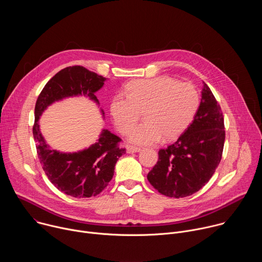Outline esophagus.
<instances>
[{
	"label": "esophagus",
	"mask_w": 262,
	"mask_h": 262,
	"mask_svg": "<svg viewBox=\"0 0 262 262\" xmlns=\"http://www.w3.org/2000/svg\"><path fill=\"white\" fill-rule=\"evenodd\" d=\"M141 148L138 147H134V146H127L126 147V152L127 154H136V152H140Z\"/></svg>",
	"instance_id": "1"
}]
</instances>
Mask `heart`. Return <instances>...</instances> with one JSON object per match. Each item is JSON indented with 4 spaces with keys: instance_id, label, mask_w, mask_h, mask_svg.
<instances>
[{
    "instance_id": "obj_1",
    "label": "heart",
    "mask_w": 262,
    "mask_h": 262,
    "mask_svg": "<svg viewBox=\"0 0 262 262\" xmlns=\"http://www.w3.org/2000/svg\"><path fill=\"white\" fill-rule=\"evenodd\" d=\"M200 103L199 93L189 83L170 77H157L128 83L125 93L111 101V114L119 132L126 134L143 111L144 122L133 128L127 139L140 146L172 140L193 121Z\"/></svg>"
}]
</instances>
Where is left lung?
Segmentation results:
<instances>
[{
  "label": "left lung",
  "instance_id": "obj_1",
  "mask_svg": "<svg viewBox=\"0 0 262 262\" xmlns=\"http://www.w3.org/2000/svg\"><path fill=\"white\" fill-rule=\"evenodd\" d=\"M224 118L209 87L203 82L201 102L193 122L166 149L147 174L156 190L167 197L191 196L204 186L219 166L224 142Z\"/></svg>",
  "mask_w": 262,
  "mask_h": 262
}]
</instances>
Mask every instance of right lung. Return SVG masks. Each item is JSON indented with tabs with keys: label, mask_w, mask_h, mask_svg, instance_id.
I'll return each instance as SVG.
<instances>
[{
	"label": "right lung",
	"mask_w": 262,
	"mask_h": 262,
	"mask_svg": "<svg viewBox=\"0 0 262 262\" xmlns=\"http://www.w3.org/2000/svg\"><path fill=\"white\" fill-rule=\"evenodd\" d=\"M105 81V78L83 66H69L55 74L36 101L33 136L37 155L49 180L71 197L89 198L105 188L113 178L117 161L125 154V149L118 146L121 139L108 129H101L96 142L89 147L74 152H62L47 143L39 119L50 105L69 97H87L99 107L95 93ZM99 110L104 118L102 108Z\"/></svg>",
	"instance_id": "add662e5"
}]
</instances>
